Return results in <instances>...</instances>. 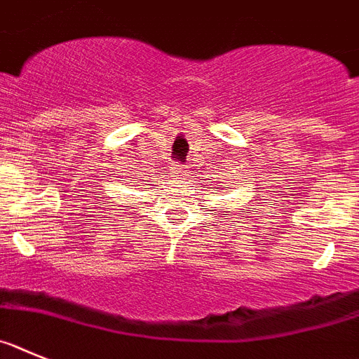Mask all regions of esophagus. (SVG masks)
<instances>
[{"instance_id": "obj_1", "label": "esophagus", "mask_w": 359, "mask_h": 359, "mask_svg": "<svg viewBox=\"0 0 359 359\" xmlns=\"http://www.w3.org/2000/svg\"><path fill=\"white\" fill-rule=\"evenodd\" d=\"M175 170L180 173V175H184V173H186V168H184V164H177Z\"/></svg>"}]
</instances>
